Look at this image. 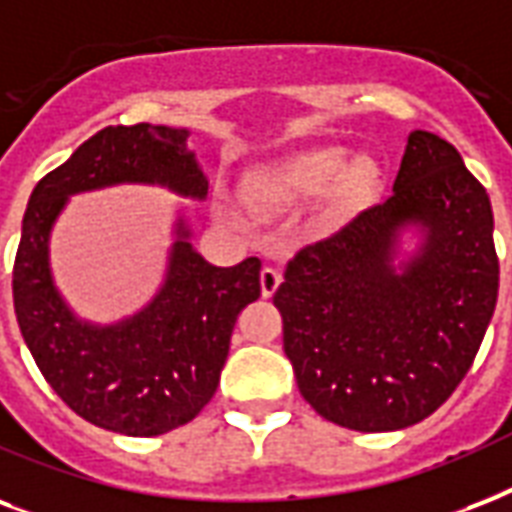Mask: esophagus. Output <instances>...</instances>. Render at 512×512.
Wrapping results in <instances>:
<instances>
[{"mask_svg":"<svg viewBox=\"0 0 512 512\" xmlns=\"http://www.w3.org/2000/svg\"><path fill=\"white\" fill-rule=\"evenodd\" d=\"M259 280H261V293H264V296H272V293L277 291V285H280V272H277L275 267H264L261 269Z\"/></svg>","mask_w":512,"mask_h":512,"instance_id":"34e87169","label":"esophagus"}]
</instances>
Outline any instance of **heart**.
<instances>
[{
  "label": "heart",
  "instance_id": "heart-1",
  "mask_svg": "<svg viewBox=\"0 0 512 512\" xmlns=\"http://www.w3.org/2000/svg\"><path fill=\"white\" fill-rule=\"evenodd\" d=\"M347 173H350V162L342 154H312L253 178L248 184V197L259 211H280L291 202L334 192ZM219 213L227 221H237L235 208L229 202H219Z\"/></svg>",
  "mask_w": 512,
  "mask_h": 512
}]
</instances>
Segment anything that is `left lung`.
Segmentation results:
<instances>
[{"label": "left lung", "mask_w": 512, "mask_h": 512, "mask_svg": "<svg viewBox=\"0 0 512 512\" xmlns=\"http://www.w3.org/2000/svg\"><path fill=\"white\" fill-rule=\"evenodd\" d=\"M408 226L426 240L395 270ZM497 288L489 194L449 141L414 130L390 197L304 245L272 301L304 400L334 425L390 433L457 390Z\"/></svg>", "instance_id": "left-lung-1"}]
</instances>
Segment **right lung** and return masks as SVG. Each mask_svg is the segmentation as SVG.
I'll return each instance as SVG.
<instances>
[{
    "mask_svg": "<svg viewBox=\"0 0 512 512\" xmlns=\"http://www.w3.org/2000/svg\"><path fill=\"white\" fill-rule=\"evenodd\" d=\"M186 138L189 130L149 122L98 130L34 186L15 253V318L47 384L90 425L133 438L176 430L213 398L237 315L259 299L261 261L213 267L178 219L160 293L133 318L93 326L61 299L47 243L69 194L160 184L202 200L208 178Z\"/></svg>",
    "mask_w": 512,
    "mask_h": 512,
    "instance_id": "add662e5",
    "label": "right lung"
}]
</instances>
